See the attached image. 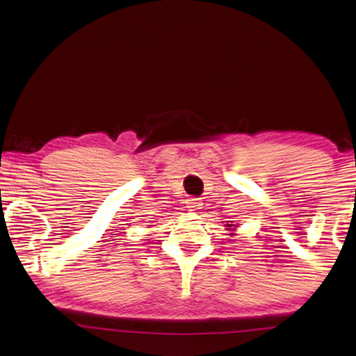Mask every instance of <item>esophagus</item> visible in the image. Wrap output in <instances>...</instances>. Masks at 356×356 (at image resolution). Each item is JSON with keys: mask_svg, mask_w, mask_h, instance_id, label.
<instances>
[{"mask_svg": "<svg viewBox=\"0 0 356 356\" xmlns=\"http://www.w3.org/2000/svg\"><path fill=\"white\" fill-rule=\"evenodd\" d=\"M186 204H187V207H189V209L195 211V209H200V207H201V201H200V198L189 197L186 200Z\"/></svg>", "mask_w": 356, "mask_h": 356, "instance_id": "esophagus-1", "label": "esophagus"}]
</instances>
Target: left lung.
<instances>
[{"instance_id":"1","label":"left lung","mask_w":356,"mask_h":356,"mask_svg":"<svg viewBox=\"0 0 356 356\" xmlns=\"http://www.w3.org/2000/svg\"><path fill=\"white\" fill-rule=\"evenodd\" d=\"M227 227H231V225H227Z\"/></svg>"}]
</instances>
